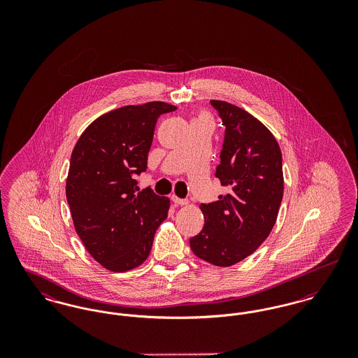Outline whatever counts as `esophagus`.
I'll return each mask as SVG.
<instances>
[{
	"mask_svg": "<svg viewBox=\"0 0 358 358\" xmlns=\"http://www.w3.org/2000/svg\"><path fill=\"white\" fill-rule=\"evenodd\" d=\"M171 200L176 203L177 205H187V200H185V199H180V197H177L176 194H173L171 196Z\"/></svg>",
	"mask_w": 358,
	"mask_h": 358,
	"instance_id": "34e87169",
	"label": "esophagus"
}]
</instances>
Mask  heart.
Returning a JSON list of instances; mask_svg holds the SVG:
<instances>
[{"mask_svg":"<svg viewBox=\"0 0 358 358\" xmlns=\"http://www.w3.org/2000/svg\"><path fill=\"white\" fill-rule=\"evenodd\" d=\"M203 117H204V115H203Z\"/></svg>","mask_w":358,"mask_h":358,"instance_id":"heart-1","label":"heart"}]
</instances>
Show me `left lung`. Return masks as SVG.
Instances as JSON below:
<instances>
[{
  "mask_svg": "<svg viewBox=\"0 0 358 358\" xmlns=\"http://www.w3.org/2000/svg\"><path fill=\"white\" fill-rule=\"evenodd\" d=\"M210 104L225 126L216 177L229 190L200 205L204 228L189 243L197 257L228 267L254 254L273 231L283 199L282 153L273 133L250 113L222 101Z\"/></svg>",
  "mask_w": 358,
  "mask_h": 358,
  "instance_id": "8db88e82",
  "label": "left lung"
}]
</instances>
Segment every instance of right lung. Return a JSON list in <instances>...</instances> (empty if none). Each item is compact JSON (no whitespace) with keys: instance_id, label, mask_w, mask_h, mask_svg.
I'll return each instance as SVG.
<instances>
[{"instance_id":"obj_1","label":"right lung","mask_w":358,"mask_h":358,"mask_svg":"<svg viewBox=\"0 0 358 358\" xmlns=\"http://www.w3.org/2000/svg\"><path fill=\"white\" fill-rule=\"evenodd\" d=\"M177 107L164 102L124 106L94 120L71 154L66 194L76 234L104 268L124 273L150 254L171 200L139 190L155 123Z\"/></svg>"}]
</instances>
